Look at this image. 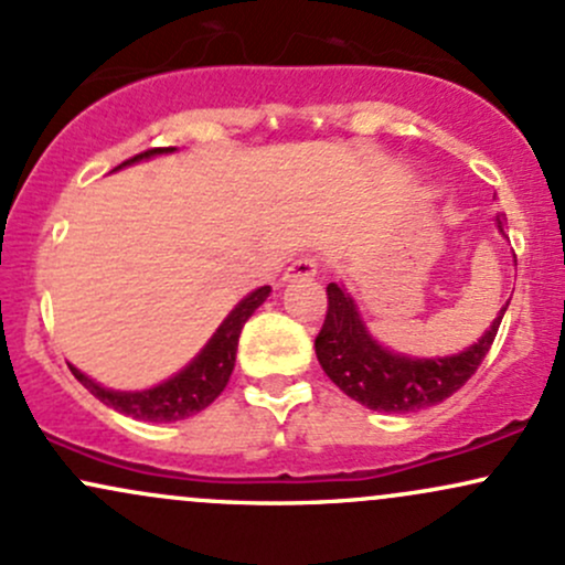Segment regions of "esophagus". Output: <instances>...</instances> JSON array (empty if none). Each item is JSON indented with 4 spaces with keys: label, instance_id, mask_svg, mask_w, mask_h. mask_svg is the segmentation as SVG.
Masks as SVG:
<instances>
[{
    "label": "esophagus",
    "instance_id": "obj_1",
    "mask_svg": "<svg viewBox=\"0 0 565 565\" xmlns=\"http://www.w3.org/2000/svg\"><path fill=\"white\" fill-rule=\"evenodd\" d=\"M316 270H319L316 257H300V260H295L289 265L287 278H308V276H316Z\"/></svg>",
    "mask_w": 565,
    "mask_h": 565
}]
</instances>
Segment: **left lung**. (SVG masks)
Wrapping results in <instances>:
<instances>
[{
    "label": "left lung",
    "mask_w": 565,
    "mask_h": 565,
    "mask_svg": "<svg viewBox=\"0 0 565 565\" xmlns=\"http://www.w3.org/2000/svg\"><path fill=\"white\" fill-rule=\"evenodd\" d=\"M499 228H502V220H499ZM327 300V319L316 337V355H319L321 369L353 401L374 412L391 414L419 412L457 393L483 364L510 305L499 310L489 332L462 353L446 355V359H408V355L391 353L372 340L353 297L345 289L329 284Z\"/></svg>",
    "instance_id": "left-lung-1"
}]
</instances>
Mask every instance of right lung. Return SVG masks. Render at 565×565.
Here are the masks:
<instances>
[{
    "mask_svg": "<svg viewBox=\"0 0 565 565\" xmlns=\"http://www.w3.org/2000/svg\"><path fill=\"white\" fill-rule=\"evenodd\" d=\"M167 151H174V148H148V151L138 153V157L121 161L116 170ZM268 295L270 287H260L252 291V295H246L244 300L231 310L228 319L220 323V329L212 334V340L206 342L196 359H193L183 372L174 374L172 380L161 382L157 387H148V391L138 393H119L100 387L97 382L84 377L76 366H71V374H74L97 401L116 408V412L127 414V417L142 419V423H178V419L193 417V414H199L201 408L210 406L212 401L225 391L233 364H236L238 334H242L246 319L260 308Z\"/></svg>",
    "mask_w": 565,
    "mask_h": 565,
    "instance_id": "add662e5",
    "label": "right lung"
}]
</instances>
